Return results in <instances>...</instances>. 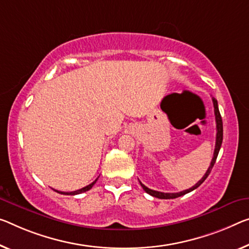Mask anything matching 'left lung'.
<instances>
[{
    "label": "left lung",
    "instance_id": "left-lung-1",
    "mask_svg": "<svg viewBox=\"0 0 249 249\" xmlns=\"http://www.w3.org/2000/svg\"><path fill=\"white\" fill-rule=\"evenodd\" d=\"M213 111H215V118H216V128H217V133H216V146H215V151H213V157L212 159V162H210V166L206 171V174L204 175V177H202L199 181H198L196 185L191 187L189 189H186L183 191H180V193H161V191H157V190H152V189H149L148 187H146L143 185V183L140 182L141 187H142L143 190L146 191L147 194L151 195V196L159 198V199H174V198H178L180 196H183V195L190 193V191L195 190L196 188H198L202 182L206 180V178L208 177L210 171H212L213 164L216 162V159H217V156H218V152L220 150V147H221V142H223V120H221V116H220V112H219V109H218V103L217 100L215 98H213Z\"/></svg>",
    "mask_w": 249,
    "mask_h": 249
}]
</instances>
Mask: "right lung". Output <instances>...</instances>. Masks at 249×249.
Here are the masks:
<instances>
[{"label": "right lung", "mask_w": 249, "mask_h": 249, "mask_svg": "<svg viewBox=\"0 0 249 249\" xmlns=\"http://www.w3.org/2000/svg\"><path fill=\"white\" fill-rule=\"evenodd\" d=\"M97 180H98V178L95 179V180H94L93 182H91L90 185H88V186H86V187H83V188L79 189V190L71 191V193H64V191H59V190H55V189H53V190L56 191V193H59V194H62V195H78V194H82V193H86V191H88V190H90V189L92 188V187H93L94 183L97 182Z\"/></svg>", "instance_id": "1"}]
</instances>
